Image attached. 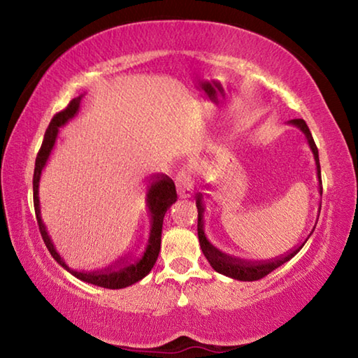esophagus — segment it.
Segmentation results:
<instances>
[{"instance_id": "esophagus-1", "label": "esophagus", "mask_w": 358, "mask_h": 358, "mask_svg": "<svg viewBox=\"0 0 358 358\" xmlns=\"http://www.w3.org/2000/svg\"><path fill=\"white\" fill-rule=\"evenodd\" d=\"M177 192L181 199H187L194 192V181L191 173L187 171H181L177 175Z\"/></svg>"}]
</instances>
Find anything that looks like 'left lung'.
I'll return each mask as SVG.
<instances>
[{
  "label": "left lung",
  "instance_id": "left-lung-1",
  "mask_svg": "<svg viewBox=\"0 0 358 358\" xmlns=\"http://www.w3.org/2000/svg\"><path fill=\"white\" fill-rule=\"evenodd\" d=\"M289 124H292V126H295V128H299L306 137L308 145H310V148H311L313 155H314V161H316V173H317V180H319V194L322 196V180H320L319 151H317L316 143H314V138L311 136L310 128H308L305 120H301V118L290 120ZM196 205H197V213H199L197 215V235H199V243H201L203 256L207 257L210 265L213 266L217 273L232 278V280H238V281H257V280H260V278H264L268 273H271V271L278 268V266L286 264L287 260L292 259L295 254L301 250L303 245L306 243V240L311 237L314 229H316V226H314L313 230H311V234L306 237V240L303 241L300 246H296L295 250H290L287 254H281V256H278L275 259H268V260H245V259H240V257H235V256H229V254L220 251L217 248H215L213 245L210 243L208 238L205 237V230H203L205 203H203V196L201 192H199L197 197H196ZM319 213H320V208L317 210V220H319Z\"/></svg>",
  "mask_w": 358,
  "mask_h": 358
}]
</instances>
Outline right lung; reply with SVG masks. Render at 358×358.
Returning <instances> with one entry per match:
<instances>
[{"label": "right lung", "instance_id": "obj_1", "mask_svg": "<svg viewBox=\"0 0 358 358\" xmlns=\"http://www.w3.org/2000/svg\"><path fill=\"white\" fill-rule=\"evenodd\" d=\"M82 98L83 94L78 96V98H74L64 110L58 112L55 117L52 118L50 124H48V128L45 131L44 142H42L38 157H36L34 177H33V199H34L36 220H38L42 240H44L48 252H50L52 257L55 259L64 270H68L72 276H76L80 281H85L88 284H94V286H99V287L123 289L143 280V278L150 273L151 268H153V265L156 264V259L159 256V250H161L162 221H164L166 211L172 207V203L177 202V191H175V183L172 181V178H169L167 175L157 173V175H151L150 177L147 199H145V201H147L148 213L151 216L150 234H148L147 246H145V250L141 256L121 257L115 264L106 266V268L94 270V271H77V270H72L71 266H68V264H66L63 257L58 254L57 248L50 238V235L47 232L45 224L41 217L39 181H41V173L44 171L48 157L52 155L53 147H55L59 128L76 117L78 108H80Z\"/></svg>", "mask_w": 358, "mask_h": 358}]
</instances>
